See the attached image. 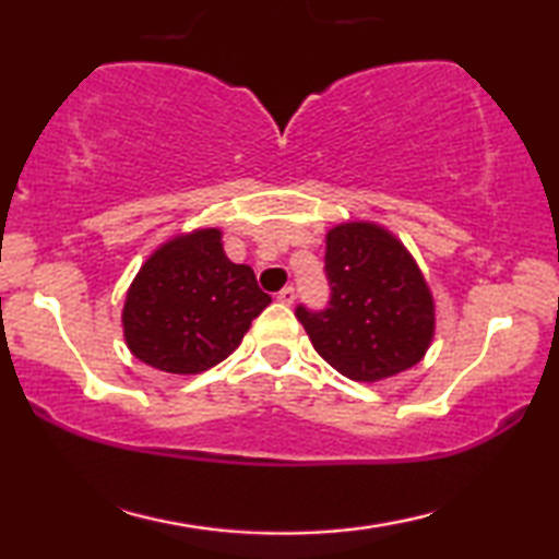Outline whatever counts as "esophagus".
<instances>
[{
  "label": "esophagus",
  "mask_w": 559,
  "mask_h": 559,
  "mask_svg": "<svg viewBox=\"0 0 559 559\" xmlns=\"http://www.w3.org/2000/svg\"><path fill=\"white\" fill-rule=\"evenodd\" d=\"M276 298H278V302H283V306H290V302L296 300V290H293L290 286H286V288H283V290L278 293Z\"/></svg>",
  "instance_id": "esophagus-1"
}]
</instances>
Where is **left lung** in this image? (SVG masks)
I'll list each match as a JSON object with an SVG mask.
<instances>
[{"instance_id": "1", "label": "left lung", "mask_w": 559, "mask_h": 559, "mask_svg": "<svg viewBox=\"0 0 559 559\" xmlns=\"http://www.w3.org/2000/svg\"><path fill=\"white\" fill-rule=\"evenodd\" d=\"M330 308H298L316 353L355 382L374 384L421 362L437 333V302L409 249L377 222L325 234Z\"/></svg>"}]
</instances>
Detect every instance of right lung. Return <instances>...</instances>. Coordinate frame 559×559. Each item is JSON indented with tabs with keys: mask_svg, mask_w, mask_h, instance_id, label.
<instances>
[{
	"mask_svg": "<svg viewBox=\"0 0 559 559\" xmlns=\"http://www.w3.org/2000/svg\"><path fill=\"white\" fill-rule=\"evenodd\" d=\"M222 229L169 236L143 261L122 302L132 355L169 374H200L241 345L271 302L251 266L224 253Z\"/></svg>",
	"mask_w": 559,
	"mask_h": 559,
	"instance_id": "1",
	"label": "right lung"
}]
</instances>
